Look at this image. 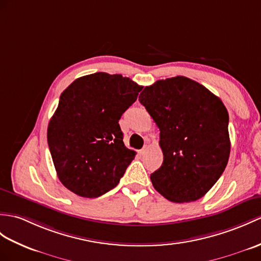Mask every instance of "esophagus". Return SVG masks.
<instances>
[{
  "label": "esophagus",
  "instance_id": "obj_1",
  "mask_svg": "<svg viewBox=\"0 0 261 261\" xmlns=\"http://www.w3.org/2000/svg\"><path fill=\"white\" fill-rule=\"evenodd\" d=\"M148 148H149V145L148 144H144L143 148L140 151H139V152H140V154H144L148 151Z\"/></svg>",
  "mask_w": 261,
  "mask_h": 261
}]
</instances>
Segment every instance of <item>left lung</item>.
Wrapping results in <instances>:
<instances>
[{
  "instance_id": "8db88e82",
  "label": "left lung",
  "mask_w": 261,
  "mask_h": 261,
  "mask_svg": "<svg viewBox=\"0 0 261 261\" xmlns=\"http://www.w3.org/2000/svg\"><path fill=\"white\" fill-rule=\"evenodd\" d=\"M139 101L160 130L163 162L150 175L154 189L178 203L203 197L229 159L225 105L202 84L181 75L145 87Z\"/></svg>"
}]
</instances>
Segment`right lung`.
<instances>
[{"mask_svg":"<svg viewBox=\"0 0 261 261\" xmlns=\"http://www.w3.org/2000/svg\"><path fill=\"white\" fill-rule=\"evenodd\" d=\"M143 89L121 74L76 79L60 96L47 126V144L62 185L96 198L117 187L136 152L123 143L119 120Z\"/></svg>","mask_w":261,"mask_h":261,"instance_id":"right-lung-1","label":"right lung"}]
</instances>
